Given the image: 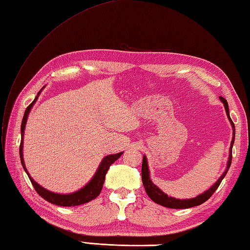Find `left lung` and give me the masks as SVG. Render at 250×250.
<instances>
[{"label":"left lung","mask_w":250,"mask_h":250,"mask_svg":"<svg viewBox=\"0 0 250 250\" xmlns=\"http://www.w3.org/2000/svg\"><path fill=\"white\" fill-rule=\"evenodd\" d=\"M220 101L224 103L225 104V109L227 115H228L229 121L231 122L232 128H233V138H232L231 141V146H230V152H229V160H228V165H227V169L225 170L224 174L221 175L218 181L215 183V184L209 188L208 190H207L205 192H203L202 195L198 196L193 199H187V200H181V199H174L172 197H168V195H166L162 190L159 189L157 186H155L151 179H149V172H148V167H147V162H146V157H143V162H142V169H141V174H142V183L143 186L146 188V191L147 193V196L152 199L154 202H156L163 207L166 208H192V207H197V205H200L202 203H204L207 200L212 197L213 193L217 189L218 186L220 185L221 181L224 180V177L226 176L227 172H228L230 166H231V162H232V146H233L234 143V138H235V126L232 122L230 114H229V107H228V103H227L226 99L224 97L220 96Z\"/></svg>","instance_id":"1"}]
</instances>
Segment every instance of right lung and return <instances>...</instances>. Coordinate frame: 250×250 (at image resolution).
Returning <instances> with one entry per match:
<instances>
[{"instance_id":"obj_1","label":"right lung","mask_w":250,"mask_h":250,"mask_svg":"<svg viewBox=\"0 0 250 250\" xmlns=\"http://www.w3.org/2000/svg\"><path fill=\"white\" fill-rule=\"evenodd\" d=\"M40 93L37 94V96L40 95ZM37 96L34 99V102H33L30 106L25 109L23 119H22V123H21V142H20V147H19V154H20L21 164H22V166H23V169L26 172V174L29 175V179L32 183L33 187L35 188L36 192L42 198L45 199L46 201L52 203V204L60 205V207H76V205H80L83 203L90 202L91 200H93V199H95L99 195V193H101L104 182V177H106V174L110 168V166L112 165L116 159H119L121 157V155L123 153L108 155L107 157H104L103 159L102 164L99 165V168L96 172V174L94 175L91 182L78 191H76L74 193H69V195H60V193H54V192H51V191L45 189V188L42 187L40 184H37V183L30 176L29 172H27L25 166H24L23 154H22V147H23V132H24V128H25V124H26V119H27V115H29V113H30L31 108L33 107V104L36 102Z\"/></svg>"}]
</instances>
